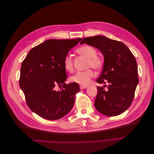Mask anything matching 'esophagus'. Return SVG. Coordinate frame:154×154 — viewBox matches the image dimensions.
Segmentation results:
<instances>
[{
    "mask_svg": "<svg viewBox=\"0 0 154 154\" xmlns=\"http://www.w3.org/2000/svg\"><path fill=\"white\" fill-rule=\"evenodd\" d=\"M87 87V85H80V89H82V90L84 89V88H86Z\"/></svg>",
    "mask_w": 154,
    "mask_h": 154,
    "instance_id": "1",
    "label": "esophagus"
}]
</instances>
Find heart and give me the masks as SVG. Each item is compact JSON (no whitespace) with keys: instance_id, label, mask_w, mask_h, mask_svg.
I'll use <instances>...</instances> for the list:
<instances>
[{"instance_id":"heart-1","label":"heart","mask_w":154,"mask_h":154,"mask_svg":"<svg viewBox=\"0 0 154 154\" xmlns=\"http://www.w3.org/2000/svg\"><path fill=\"white\" fill-rule=\"evenodd\" d=\"M76 52L85 58H88L87 62V67H92L99 70L103 66V60L97 54L96 49L91 45H85L76 49ZM64 68L67 71L71 72L73 70V60L71 55L67 54L63 59ZM94 75V72L91 69L86 71H78L70 77V80L82 85H87Z\"/></svg>"}]
</instances>
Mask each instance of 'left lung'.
Returning <instances> with one entry per match:
<instances>
[{"label":"left lung","mask_w":154,"mask_h":154,"mask_svg":"<svg viewBox=\"0 0 154 154\" xmlns=\"http://www.w3.org/2000/svg\"><path fill=\"white\" fill-rule=\"evenodd\" d=\"M84 43L98 49L104 56L103 68L96 82L107 85L97 87L96 110L108 116L122 114L131 105L139 83L135 57L122 42L104 36L87 37L80 42Z\"/></svg>","instance_id":"8db88e82"}]
</instances>
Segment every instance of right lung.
<instances>
[{
  "label": "right lung",
  "instance_id": "obj_1",
  "mask_svg": "<svg viewBox=\"0 0 154 154\" xmlns=\"http://www.w3.org/2000/svg\"><path fill=\"white\" fill-rule=\"evenodd\" d=\"M81 40H48L31 49L22 62L20 87L29 109L40 117L58 119L72 109L80 87L76 83H65L63 59ZM57 86L60 91L55 90Z\"/></svg>",
  "mask_w": 154,
  "mask_h": 154
}]
</instances>
